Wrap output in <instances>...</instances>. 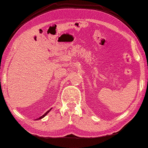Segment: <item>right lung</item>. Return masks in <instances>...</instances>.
<instances>
[{"label":"right lung","instance_id":"obj_1","mask_svg":"<svg viewBox=\"0 0 148 148\" xmlns=\"http://www.w3.org/2000/svg\"><path fill=\"white\" fill-rule=\"evenodd\" d=\"M51 109H49V110H48V111H47V112H46V113H45V114H44V115H43V116H41V117H39V118H38V119H37V120H38V119H42V118H43V117H45V116H46V115H47V114H48V113H49V112L50 111V110H51Z\"/></svg>","mask_w":148,"mask_h":148}]
</instances>
